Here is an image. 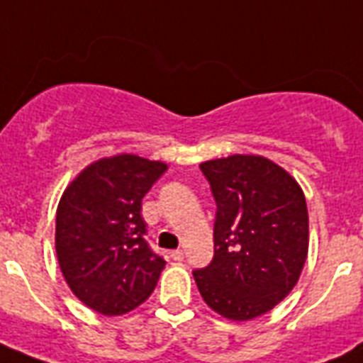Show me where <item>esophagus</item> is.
Returning a JSON list of instances; mask_svg holds the SVG:
<instances>
[{
  "instance_id": "esophagus-1",
  "label": "esophagus",
  "mask_w": 363,
  "mask_h": 363,
  "mask_svg": "<svg viewBox=\"0 0 363 363\" xmlns=\"http://www.w3.org/2000/svg\"><path fill=\"white\" fill-rule=\"evenodd\" d=\"M171 258L177 259V262H181V259H184V250H181V248H177V250H171Z\"/></svg>"
}]
</instances>
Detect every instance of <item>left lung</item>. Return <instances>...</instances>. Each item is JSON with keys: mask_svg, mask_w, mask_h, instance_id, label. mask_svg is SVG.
Wrapping results in <instances>:
<instances>
[{"mask_svg": "<svg viewBox=\"0 0 363 363\" xmlns=\"http://www.w3.org/2000/svg\"><path fill=\"white\" fill-rule=\"evenodd\" d=\"M216 201L215 258L194 271L211 309L233 322L269 313L298 284L309 215L298 181L258 154L199 164Z\"/></svg>", "mask_w": 363, "mask_h": 363, "instance_id": "left-lung-1", "label": "left lung"}]
</instances>
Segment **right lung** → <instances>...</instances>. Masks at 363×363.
Returning <instances> with one entry per match:
<instances>
[{"instance_id":"1","label":"right lung","mask_w":363,"mask_h":363,"mask_svg":"<svg viewBox=\"0 0 363 363\" xmlns=\"http://www.w3.org/2000/svg\"><path fill=\"white\" fill-rule=\"evenodd\" d=\"M167 164L116 154L86 165L62 194L56 256L67 286L105 316L130 313L156 288L165 259L145 241L141 199Z\"/></svg>"}]
</instances>
